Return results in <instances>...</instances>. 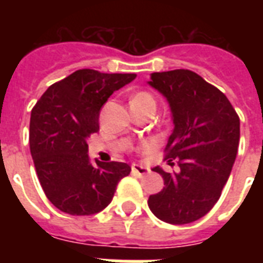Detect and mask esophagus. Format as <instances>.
<instances>
[{"instance_id": "1", "label": "esophagus", "mask_w": 263, "mask_h": 263, "mask_svg": "<svg viewBox=\"0 0 263 263\" xmlns=\"http://www.w3.org/2000/svg\"><path fill=\"white\" fill-rule=\"evenodd\" d=\"M131 169H132V173L136 176H144L148 173V168H146V166H142V165L134 164L131 166Z\"/></svg>"}]
</instances>
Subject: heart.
I'll list each match as a JSON object with an SVG mask.
<instances>
[{
	"label": "heart",
	"instance_id": "obj_1",
	"mask_svg": "<svg viewBox=\"0 0 263 263\" xmlns=\"http://www.w3.org/2000/svg\"><path fill=\"white\" fill-rule=\"evenodd\" d=\"M129 105L131 106H144V105H154L156 106V99L147 91H136L129 99ZM152 143H144L143 148L148 150V148H152Z\"/></svg>",
	"mask_w": 263,
	"mask_h": 263
}]
</instances>
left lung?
<instances>
[{"mask_svg":"<svg viewBox=\"0 0 263 263\" xmlns=\"http://www.w3.org/2000/svg\"><path fill=\"white\" fill-rule=\"evenodd\" d=\"M150 86L166 97L175 129L165 160L177 172H164L162 191L150 195V210L169 224H188L208 214L220 199L236 158L240 120L232 103L190 69L152 73Z\"/></svg>","mask_w":263,"mask_h":263,"instance_id":"left-lung-1","label":"left lung"}]
</instances>
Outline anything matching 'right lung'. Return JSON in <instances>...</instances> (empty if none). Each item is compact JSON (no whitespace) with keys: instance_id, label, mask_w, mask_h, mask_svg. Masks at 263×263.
<instances>
[{"instance_id":"1","label":"right lung","mask_w":263,"mask_h":263,"mask_svg":"<svg viewBox=\"0 0 263 263\" xmlns=\"http://www.w3.org/2000/svg\"><path fill=\"white\" fill-rule=\"evenodd\" d=\"M135 73L79 69L51 84L31 110L30 150L47 199L72 216H90L110 203L129 175L125 162L91 165L87 139L99 129V111Z\"/></svg>"}]
</instances>
